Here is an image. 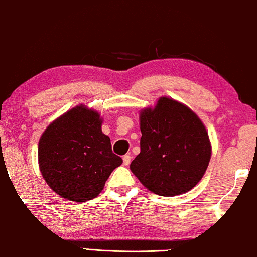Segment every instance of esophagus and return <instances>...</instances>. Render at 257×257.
Instances as JSON below:
<instances>
[{
  "label": "esophagus",
  "instance_id": "34e87169",
  "mask_svg": "<svg viewBox=\"0 0 257 257\" xmlns=\"http://www.w3.org/2000/svg\"><path fill=\"white\" fill-rule=\"evenodd\" d=\"M123 165L124 166H128L130 164V160H132V158H130L129 154H125V156H123Z\"/></svg>",
  "mask_w": 257,
  "mask_h": 257
}]
</instances>
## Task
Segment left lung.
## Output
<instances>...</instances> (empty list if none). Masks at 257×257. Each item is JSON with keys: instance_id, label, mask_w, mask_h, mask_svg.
Segmentation results:
<instances>
[{"instance_id": "1", "label": "left lung", "mask_w": 257, "mask_h": 257, "mask_svg": "<svg viewBox=\"0 0 257 257\" xmlns=\"http://www.w3.org/2000/svg\"><path fill=\"white\" fill-rule=\"evenodd\" d=\"M141 153L130 170L151 192L164 197L186 193L208 168L211 143L197 114L181 101L160 97L140 112Z\"/></svg>"}]
</instances>
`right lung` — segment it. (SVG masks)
<instances>
[{
  "mask_svg": "<svg viewBox=\"0 0 257 257\" xmlns=\"http://www.w3.org/2000/svg\"><path fill=\"white\" fill-rule=\"evenodd\" d=\"M101 123L99 112L80 104L52 121L41 135L40 172L59 197L75 202L91 200L122 164Z\"/></svg>",
  "mask_w": 257,
  "mask_h": 257,
  "instance_id": "add662e5",
  "label": "right lung"
}]
</instances>
